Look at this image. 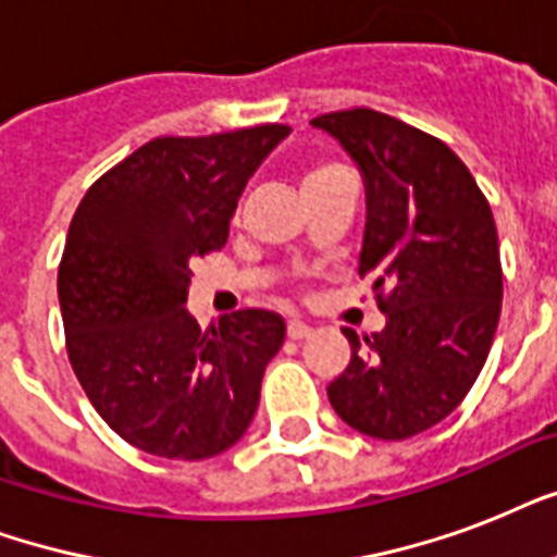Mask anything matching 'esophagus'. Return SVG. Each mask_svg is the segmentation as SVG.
Returning a JSON list of instances; mask_svg holds the SVG:
<instances>
[{"label":"esophagus","mask_w":557,"mask_h":557,"mask_svg":"<svg viewBox=\"0 0 557 557\" xmlns=\"http://www.w3.org/2000/svg\"><path fill=\"white\" fill-rule=\"evenodd\" d=\"M312 335V326L306 321H300V318H288V338H295V341H304Z\"/></svg>","instance_id":"34e87169"}]
</instances>
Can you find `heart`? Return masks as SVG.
I'll use <instances>...</instances> for the list:
<instances>
[{"label": "heart", "mask_w": 557, "mask_h": 557, "mask_svg": "<svg viewBox=\"0 0 557 557\" xmlns=\"http://www.w3.org/2000/svg\"><path fill=\"white\" fill-rule=\"evenodd\" d=\"M341 168H335V164H318V168H312L309 173L304 176V185L306 182H314V178H323V176H330V173H338Z\"/></svg>", "instance_id": "obj_1"}]
</instances>
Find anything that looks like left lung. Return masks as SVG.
I'll return each mask as SVG.
<instances>
[{
    "instance_id": "8db88e82",
    "label": "left lung",
    "mask_w": 557,
    "mask_h": 557,
    "mask_svg": "<svg viewBox=\"0 0 557 557\" xmlns=\"http://www.w3.org/2000/svg\"><path fill=\"white\" fill-rule=\"evenodd\" d=\"M358 164L367 190L358 274L387 323L358 338L326 393L372 440H407L454 413L483 370L500 321L497 227L483 190L440 138L375 109L314 117Z\"/></svg>"
}]
</instances>
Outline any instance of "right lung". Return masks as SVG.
I'll use <instances>...</instances> for the list:
<instances>
[{"label": "right lung", "mask_w": 557, "mask_h": 557, "mask_svg": "<svg viewBox=\"0 0 557 557\" xmlns=\"http://www.w3.org/2000/svg\"><path fill=\"white\" fill-rule=\"evenodd\" d=\"M292 133L262 124L156 138L95 182L57 271L74 375L112 431L168 459H208L239 442L262 372L286 338L265 309L201 332L187 304L190 262L227 243L236 201Z\"/></svg>", "instance_id": "right-lung-1"}]
</instances>
